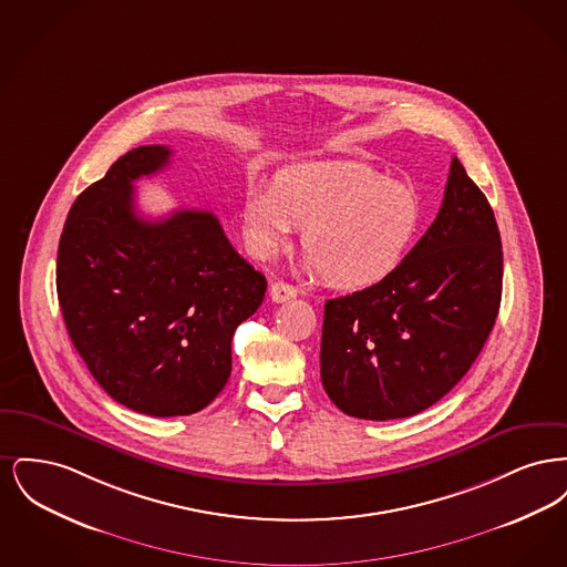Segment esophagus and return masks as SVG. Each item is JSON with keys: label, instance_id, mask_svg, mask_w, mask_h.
<instances>
[{"label": "esophagus", "instance_id": "obj_1", "mask_svg": "<svg viewBox=\"0 0 567 567\" xmlns=\"http://www.w3.org/2000/svg\"><path fill=\"white\" fill-rule=\"evenodd\" d=\"M297 296V289L293 285L285 282V280H274L270 285V297L271 301L276 303H282V301H289Z\"/></svg>", "mask_w": 567, "mask_h": 567}]
</instances>
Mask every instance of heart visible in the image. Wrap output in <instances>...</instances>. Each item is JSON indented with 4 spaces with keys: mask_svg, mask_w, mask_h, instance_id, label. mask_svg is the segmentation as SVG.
<instances>
[{
    "mask_svg": "<svg viewBox=\"0 0 567 567\" xmlns=\"http://www.w3.org/2000/svg\"><path fill=\"white\" fill-rule=\"evenodd\" d=\"M412 187L363 163H310L280 172L274 187L248 185L243 229L250 250L274 257L303 227L306 268L344 291L370 289L402 266L423 229Z\"/></svg>",
    "mask_w": 567,
    "mask_h": 567,
    "instance_id": "1",
    "label": "heart"
}]
</instances>
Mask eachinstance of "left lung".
I'll use <instances>...</instances> for the list:
<instances>
[{"label":"left lung","mask_w":567,"mask_h":567,"mask_svg":"<svg viewBox=\"0 0 567 567\" xmlns=\"http://www.w3.org/2000/svg\"><path fill=\"white\" fill-rule=\"evenodd\" d=\"M502 238L457 157L442 208L386 280L324 303L321 380L342 412L405 419L442 400L483 351L502 301Z\"/></svg>","instance_id":"8db88e82"}]
</instances>
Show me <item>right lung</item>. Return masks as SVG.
<instances>
[{
    "label": "right lung",
    "instance_id": "1",
    "mask_svg": "<svg viewBox=\"0 0 567 567\" xmlns=\"http://www.w3.org/2000/svg\"><path fill=\"white\" fill-rule=\"evenodd\" d=\"M140 146L82 190L56 252V296L72 344L100 386L148 416L199 412L231 374V338L268 282L206 210L135 213L134 181L169 162Z\"/></svg>",
    "mask_w": 567,
    "mask_h": 567
}]
</instances>
